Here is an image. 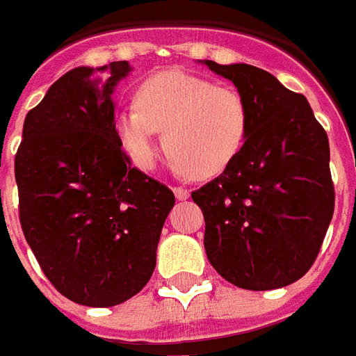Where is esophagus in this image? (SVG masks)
I'll use <instances>...</instances> for the list:
<instances>
[{
  "mask_svg": "<svg viewBox=\"0 0 356 356\" xmlns=\"http://www.w3.org/2000/svg\"><path fill=\"white\" fill-rule=\"evenodd\" d=\"M173 193H175V198L181 202L188 200V198H191V193H188L186 188H183V186H175V188H173Z\"/></svg>",
  "mask_w": 356,
  "mask_h": 356,
  "instance_id": "obj_1",
  "label": "esophagus"
}]
</instances>
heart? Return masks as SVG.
Instances as JSON below:
<instances>
[{
	"label": "heart",
	"mask_w": 356,
	"mask_h": 356,
	"mask_svg": "<svg viewBox=\"0 0 356 356\" xmlns=\"http://www.w3.org/2000/svg\"><path fill=\"white\" fill-rule=\"evenodd\" d=\"M135 106L114 114L118 143L139 170L156 160V133L165 154L194 179L221 175L236 162L250 131V108L234 88L183 70H168L140 81Z\"/></svg>",
	"instance_id": "obj_1"
}]
</instances>
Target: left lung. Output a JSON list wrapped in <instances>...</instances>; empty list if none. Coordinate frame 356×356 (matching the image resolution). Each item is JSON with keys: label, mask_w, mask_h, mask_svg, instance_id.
Listing matches in <instances>:
<instances>
[{"label": "left lung", "mask_w": 356, "mask_h": 356, "mask_svg": "<svg viewBox=\"0 0 356 356\" xmlns=\"http://www.w3.org/2000/svg\"><path fill=\"white\" fill-rule=\"evenodd\" d=\"M250 108L246 145L229 170L193 193L211 267L244 290H275L311 268L334 216L328 135L303 95L244 63L200 60Z\"/></svg>", "instance_id": "left-lung-1"}]
</instances>
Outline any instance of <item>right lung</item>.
<instances>
[{"mask_svg":"<svg viewBox=\"0 0 356 356\" xmlns=\"http://www.w3.org/2000/svg\"><path fill=\"white\" fill-rule=\"evenodd\" d=\"M127 60L78 66L26 114L15 158L22 232L65 298L114 307L139 293L175 196L133 168L114 133L112 93Z\"/></svg>","mask_w":356,"mask_h":356,"instance_id":"add662e5","label":"right lung"}]
</instances>
